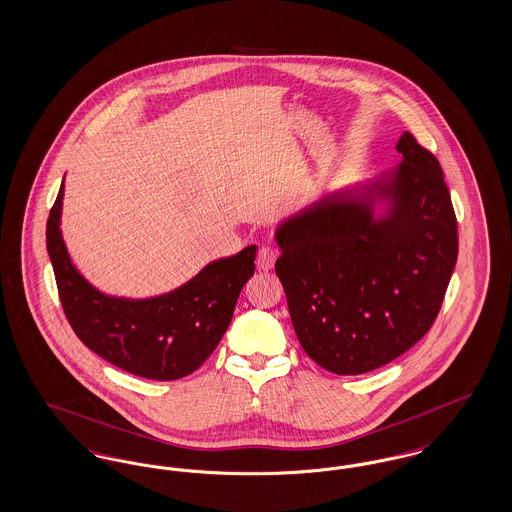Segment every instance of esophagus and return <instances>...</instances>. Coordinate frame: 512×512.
<instances>
[{"label":"esophagus","instance_id":"34e87169","mask_svg":"<svg viewBox=\"0 0 512 512\" xmlns=\"http://www.w3.org/2000/svg\"><path fill=\"white\" fill-rule=\"evenodd\" d=\"M276 257H278L276 247L268 244L261 245L259 251H257V268L259 270H270V268L274 267Z\"/></svg>","mask_w":512,"mask_h":512}]
</instances>
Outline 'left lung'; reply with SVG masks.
I'll return each instance as SVG.
<instances>
[{
	"label": "left lung",
	"mask_w": 512,
	"mask_h": 512,
	"mask_svg": "<svg viewBox=\"0 0 512 512\" xmlns=\"http://www.w3.org/2000/svg\"><path fill=\"white\" fill-rule=\"evenodd\" d=\"M384 182L324 197L284 222L276 274L305 353L334 374L388 365L438 317L459 253L457 217L436 155L405 132ZM376 194L391 213L371 220Z\"/></svg>",
	"instance_id": "left-lung-1"
}]
</instances>
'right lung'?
Returning <instances> with one entry per match:
<instances>
[{"label":"right lung","mask_w":512,"mask_h":512,"mask_svg":"<svg viewBox=\"0 0 512 512\" xmlns=\"http://www.w3.org/2000/svg\"><path fill=\"white\" fill-rule=\"evenodd\" d=\"M63 184L49 211L46 244L57 292L74 334L111 365L151 378L178 380L207 361L224 336L257 245L203 268L188 284L153 299H117L94 290L73 267L63 244Z\"/></svg>","instance_id":"obj_1"}]
</instances>
